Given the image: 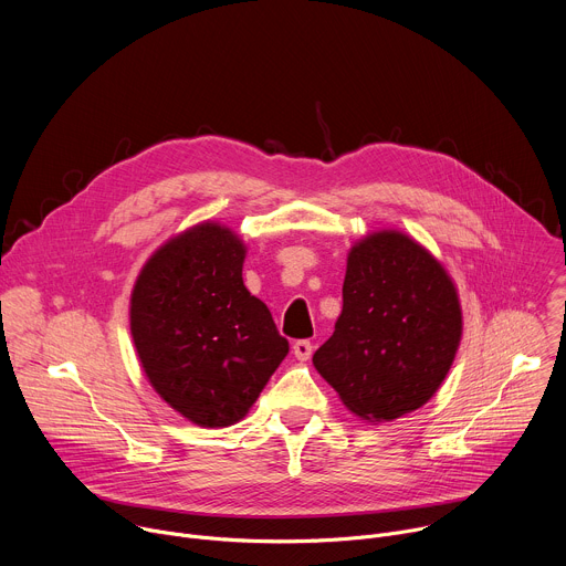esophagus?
Listing matches in <instances>:
<instances>
[{
	"mask_svg": "<svg viewBox=\"0 0 566 566\" xmlns=\"http://www.w3.org/2000/svg\"><path fill=\"white\" fill-rule=\"evenodd\" d=\"M293 354H295L297 360H308L311 354H313V345H311L308 340H297V343L293 345Z\"/></svg>",
	"mask_w": 566,
	"mask_h": 566,
	"instance_id": "34e87169",
	"label": "esophagus"
}]
</instances>
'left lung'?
Instances as JSON below:
<instances>
[{
    "instance_id": "8db88e82",
    "label": "left lung",
    "mask_w": 566,
    "mask_h": 566,
    "mask_svg": "<svg viewBox=\"0 0 566 566\" xmlns=\"http://www.w3.org/2000/svg\"><path fill=\"white\" fill-rule=\"evenodd\" d=\"M463 334L459 291L408 232L371 230L347 253L343 311L313 367L371 426L406 417L443 385Z\"/></svg>"
}]
</instances>
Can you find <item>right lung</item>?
Here are the masks:
<instances>
[{
  "label": "right lung",
  "instance_id": "right-lung-1",
  "mask_svg": "<svg viewBox=\"0 0 566 566\" xmlns=\"http://www.w3.org/2000/svg\"><path fill=\"white\" fill-rule=\"evenodd\" d=\"M249 247L199 221L160 244L129 297V332L147 382L199 428L244 419L289 354L269 306L241 277Z\"/></svg>",
  "mask_w": 566,
  "mask_h": 566
}]
</instances>
